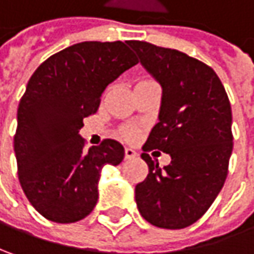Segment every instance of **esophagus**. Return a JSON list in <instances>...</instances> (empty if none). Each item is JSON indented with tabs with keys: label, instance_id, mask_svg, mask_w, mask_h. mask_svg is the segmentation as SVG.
Returning a JSON list of instances; mask_svg holds the SVG:
<instances>
[{
	"label": "esophagus",
	"instance_id": "1",
	"mask_svg": "<svg viewBox=\"0 0 254 254\" xmlns=\"http://www.w3.org/2000/svg\"><path fill=\"white\" fill-rule=\"evenodd\" d=\"M138 154H136V151L132 150V148H125V158H133V157H136Z\"/></svg>",
	"mask_w": 254,
	"mask_h": 254
}]
</instances>
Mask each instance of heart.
<instances>
[{
  "mask_svg": "<svg viewBox=\"0 0 254 254\" xmlns=\"http://www.w3.org/2000/svg\"><path fill=\"white\" fill-rule=\"evenodd\" d=\"M122 135L127 139H133L136 136V129L135 127H125V129H122Z\"/></svg>",
  "mask_w": 254,
  "mask_h": 254,
  "instance_id": "1",
  "label": "heart"
}]
</instances>
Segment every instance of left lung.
<instances>
[{"mask_svg":"<svg viewBox=\"0 0 254 254\" xmlns=\"http://www.w3.org/2000/svg\"><path fill=\"white\" fill-rule=\"evenodd\" d=\"M129 45L163 87L160 121L142 147L150 172L135 188L138 211L155 227L185 228L209 209L227 179L231 104L215 71L199 59L148 42ZM152 149L169 153L172 163L160 169Z\"/></svg>","mask_w":254,"mask_h":254,"instance_id":"left-lung-1","label":"left lung"}]
</instances>
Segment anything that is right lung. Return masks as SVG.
Wrapping results in <instances>:
<instances>
[{"label": "right lung", "instance_id": "obj_1", "mask_svg": "<svg viewBox=\"0 0 254 254\" xmlns=\"http://www.w3.org/2000/svg\"><path fill=\"white\" fill-rule=\"evenodd\" d=\"M138 64L121 40L81 42L49 57L27 82L17 110L14 152L24 195L49 221L85 218L97 203L106 164L122 163L115 139L84 150V118L97 112L104 88Z\"/></svg>", "mask_w": 254, "mask_h": 254}]
</instances>
